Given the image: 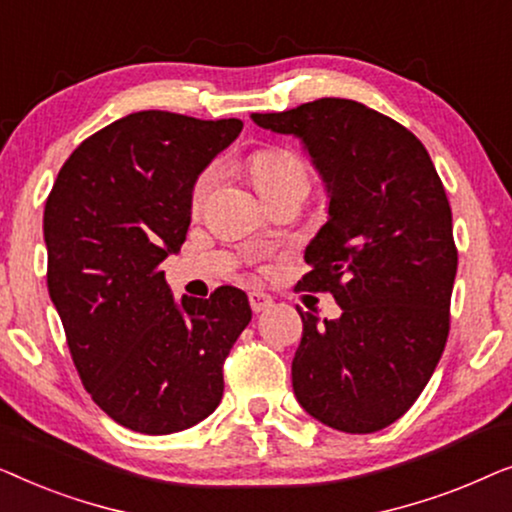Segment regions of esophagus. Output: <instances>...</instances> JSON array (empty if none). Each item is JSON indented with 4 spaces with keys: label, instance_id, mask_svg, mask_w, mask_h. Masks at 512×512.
<instances>
[{
    "label": "esophagus",
    "instance_id": "1",
    "mask_svg": "<svg viewBox=\"0 0 512 512\" xmlns=\"http://www.w3.org/2000/svg\"><path fill=\"white\" fill-rule=\"evenodd\" d=\"M249 305L256 314L265 312L268 307H272V296H268V293H263V291H251L249 293Z\"/></svg>",
    "mask_w": 512,
    "mask_h": 512
}]
</instances>
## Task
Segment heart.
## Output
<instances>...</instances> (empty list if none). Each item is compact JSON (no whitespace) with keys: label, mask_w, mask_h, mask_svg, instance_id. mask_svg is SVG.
I'll list each match as a JSON object with an SVG mask.
<instances>
[{"label":"heart","mask_w":512,"mask_h":512,"mask_svg":"<svg viewBox=\"0 0 512 512\" xmlns=\"http://www.w3.org/2000/svg\"><path fill=\"white\" fill-rule=\"evenodd\" d=\"M251 174H254V181L258 191L265 193L268 188L282 184V181L289 179H307L305 165L300 163L296 156L282 151H265L258 153V156L251 158ZM214 186V170H207L198 179V184L193 188V205L200 207L202 200L207 198L209 188Z\"/></svg>","instance_id":"heart-1"}]
</instances>
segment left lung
<instances>
[{
	"label": "left lung",
	"mask_w": 512,
	"mask_h": 512,
	"mask_svg": "<svg viewBox=\"0 0 512 512\" xmlns=\"http://www.w3.org/2000/svg\"><path fill=\"white\" fill-rule=\"evenodd\" d=\"M251 121L298 137L328 195L298 289L333 293L342 314L321 324L298 307L293 394L331 429L380 431L417 401L450 333L457 247L443 181L408 128L361 102L321 97Z\"/></svg>",
	"instance_id": "left-lung-1"
}]
</instances>
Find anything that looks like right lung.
Returning <instances> with one entry per match:
<instances>
[{"instance_id":"right-lung-1","label":"right lung","mask_w":512,"mask_h":512,"mask_svg":"<svg viewBox=\"0 0 512 512\" xmlns=\"http://www.w3.org/2000/svg\"><path fill=\"white\" fill-rule=\"evenodd\" d=\"M240 132L237 118L137 111L76 146L46 200L48 293L83 387L125 429L167 436L221 403L247 293L177 300L160 263L186 240L195 181Z\"/></svg>"}]
</instances>
